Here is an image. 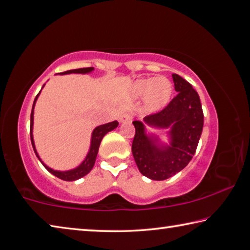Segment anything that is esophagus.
Segmentation results:
<instances>
[{"mask_svg": "<svg viewBox=\"0 0 250 250\" xmlns=\"http://www.w3.org/2000/svg\"><path fill=\"white\" fill-rule=\"evenodd\" d=\"M131 120H132V116L130 113H122L119 117L120 124H128V122H131Z\"/></svg>", "mask_w": 250, "mask_h": 250, "instance_id": "1", "label": "esophagus"}]
</instances>
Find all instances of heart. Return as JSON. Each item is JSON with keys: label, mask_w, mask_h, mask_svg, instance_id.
<instances>
[{"label": "heart", "mask_w": 250, "mask_h": 250, "mask_svg": "<svg viewBox=\"0 0 250 250\" xmlns=\"http://www.w3.org/2000/svg\"><path fill=\"white\" fill-rule=\"evenodd\" d=\"M173 91L171 82L166 77L139 79L131 86V95L134 98L146 97V107L159 110L170 100Z\"/></svg>", "instance_id": "obj_1"}]
</instances>
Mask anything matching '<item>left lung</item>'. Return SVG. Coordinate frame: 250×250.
I'll list each match as a JSON object with an SVG mask.
<instances>
[{"label": "left lung", "mask_w": 250, "mask_h": 250, "mask_svg": "<svg viewBox=\"0 0 250 250\" xmlns=\"http://www.w3.org/2000/svg\"><path fill=\"white\" fill-rule=\"evenodd\" d=\"M177 95L162 111L133 121L135 134L132 154L142 175L154 181H163L188 166L200 141L204 115L195 89L181 76L173 74ZM146 125L167 128L169 143L160 141L158 136L146 132Z\"/></svg>", "instance_id": "8db88e82"}]
</instances>
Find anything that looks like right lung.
<instances>
[{"label":"right lung","instance_id":"1","mask_svg":"<svg viewBox=\"0 0 250 250\" xmlns=\"http://www.w3.org/2000/svg\"><path fill=\"white\" fill-rule=\"evenodd\" d=\"M94 67H88V68H79V69H73V70H67L64 71V73H61L59 75H67V74H90L94 71ZM45 86V84H44ZM44 86L42 87V89H43ZM41 89V91H42ZM41 91L39 92V95L36 96L35 100H34V104H33V108H32V112H31V141H32V146H33V149L34 152H35V154L39 160L42 162V164L45 167L46 170L48 172L52 173L53 175L57 176L58 179H61L62 181H76V180H79L83 177L84 175H87L88 173H89L92 167L95 166V162H96V158H97V154H98V150H99V146H100V142L103 140V138L104 137L105 134L110 131H112L113 129H116L118 125H119V122L118 121H112V122H108V124H104V125H101L96 126L92 131L91 133V140H90V146H89V151H88V153L86 155V158L83 161L82 163L79 164L78 167H76L75 168H71V170H67V171H58V170H54V168L49 167L48 166H46V164L42 161V159L40 158L39 153H37V150H36V146H35V142H34V137H33V125H34V108H35V104L37 101V98H39V96L41 94Z\"/></svg>","mask_w":250,"mask_h":250}]
</instances>
